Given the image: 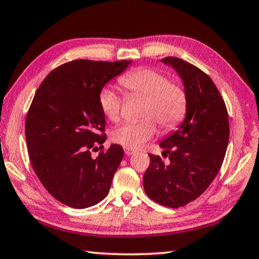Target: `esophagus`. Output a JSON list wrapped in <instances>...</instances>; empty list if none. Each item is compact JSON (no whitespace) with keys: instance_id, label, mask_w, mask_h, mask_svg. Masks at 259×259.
I'll use <instances>...</instances> for the list:
<instances>
[{"instance_id":"esophagus-1","label":"esophagus","mask_w":259,"mask_h":259,"mask_svg":"<svg viewBox=\"0 0 259 259\" xmlns=\"http://www.w3.org/2000/svg\"><path fill=\"white\" fill-rule=\"evenodd\" d=\"M124 153H125L126 155H131V154L135 153V151L129 149V147H124Z\"/></svg>"}]
</instances>
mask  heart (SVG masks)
Here are the masks:
<instances>
[{"mask_svg":"<svg viewBox=\"0 0 259 259\" xmlns=\"http://www.w3.org/2000/svg\"><path fill=\"white\" fill-rule=\"evenodd\" d=\"M126 91L145 97L142 116L137 122H126L115 129L113 142L129 149H139L157 134V122L163 130H173L187 113L188 96L182 84L168 80L165 73L154 68L141 67L120 78ZM102 113L113 122L121 118L122 99L112 89L106 88L99 94Z\"/></svg>","mask_w":259,"mask_h":259,"instance_id":"1","label":"heart"}]
</instances>
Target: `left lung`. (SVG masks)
I'll return each instance as SVG.
<instances>
[{
    "mask_svg": "<svg viewBox=\"0 0 259 259\" xmlns=\"http://www.w3.org/2000/svg\"><path fill=\"white\" fill-rule=\"evenodd\" d=\"M163 63L181 76L188 96L186 118L180 128L160 143V155H150L143 183L146 195L163 206L178 208L206 190L220 170L229 139L226 104L208 75L174 56Z\"/></svg>",
    "mask_w": 259,
    "mask_h": 259,
    "instance_id": "1",
    "label": "left lung"
}]
</instances>
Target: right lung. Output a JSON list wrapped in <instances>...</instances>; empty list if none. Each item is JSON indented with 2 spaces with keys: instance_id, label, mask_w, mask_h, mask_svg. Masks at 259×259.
I'll list each match as a JSON object with an SVG mask.
<instances>
[{
  "instance_id": "add662e5",
  "label": "right lung",
  "mask_w": 259,
  "mask_h": 259,
  "mask_svg": "<svg viewBox=\"0 0 259 259\" xmlns=\"http://www.w3.org/2000/svg\"><path fill=\"white\" fill-rule=\"evenodd\" d=\"M129 64L70 61L49 72L36 90L25 120L28 157L41 184L64 205L90 207L108 195L123 149L113 144L91 157L106 141L99 94Z\"/></svg>"
}]
</instances>
